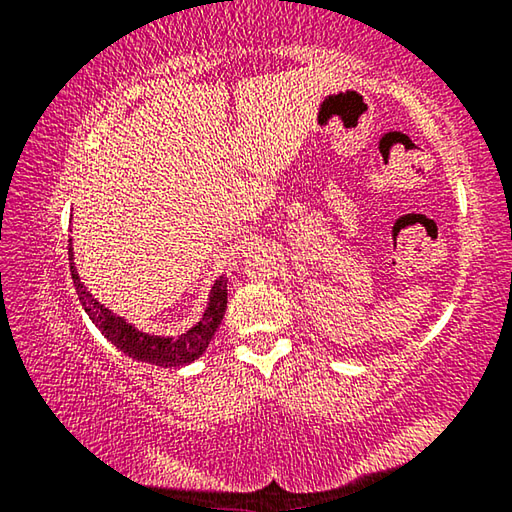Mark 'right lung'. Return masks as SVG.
Returning a JSON list of instances; mask_svg holds the SVG:
<instances>
[{"label": "right lung", "instance_id": "right-lung-1", "mask_svg": "<svg viewBox=\"0 0 512 512\" xmlns=\"http://www.w3.org/2000/svg\"><path fill=\"white\" fill-rule=\"evenodd\" d=\"M67 248L69 271H72L74 287L76 293H79L85 314L90 316L92 323L101 329V334L106 336L115 348L124 352L126 357L160 368H180L196 361L207 350V345L214 339V332L221 325L225 307H228V277H216L210 289V298H207V307L196 325H192L187 332L178 336H162L144 332V329L128 323L124 316L112 314L106 305H101L81 280L79 268L74 264L72 239H69Z\"/></svg>", "mask_w": 512, "mask_h": 512}]
</instances>
